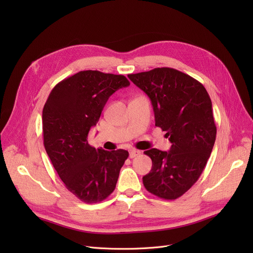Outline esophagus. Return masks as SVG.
Returning <instances> with one entry per match:
<instances>
[{
    "label": "esophagus",
    "instance_id": "34e87169",
    "mask_svg": "<svg viewBox=\"0 0 253 253\" xmlns=\"http://www.w3.org/2000/svg\"><path fill=\"white\" fill-rule=\"evenodd\" d=\"M138 155H140V152L139 151H137V150H134V149H132V150H130V152H129V157L132 159V158H135V157H137Z\"/></svg>",
    "mask_w": 253,
    "mask_h": 253
}]
</instances>
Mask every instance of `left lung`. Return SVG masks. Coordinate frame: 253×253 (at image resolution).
<instances>
[{"instance_id":"left-lung-1","label":"left lung","mask_w":253,"mask_h":253,"mask_svg":"<svg viewBox=\"0 0 253 253\" xmlns=\"http://www.w3.org/2000/svg\"><path fill=\"white\" fill-rule=\"evenodd\" d=\"M128 78L150 97L156 126L171 142L169 152H144L153 165L142 177L143 185L159 198L175 200L200 177L213 149L216 126L211 99L200 82L175 69L157 68Z\"/></svg>"}]
</instances>
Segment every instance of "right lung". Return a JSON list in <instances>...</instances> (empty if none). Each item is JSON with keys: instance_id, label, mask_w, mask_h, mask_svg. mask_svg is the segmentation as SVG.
Returning a JSON list of instances; mask_svg holds the SVG:
<instances>
[{"instance_id": "add662e5", "label": "right lung", "mask_w": 253, "mask_h": 253, "mask_svg": "<svg viewBox=\"0 0 253 253\" xmlns=\"http://www.w3.org/2000/svg\"><path fill=\"white\" fill-rule=\"evenodd\" d=\"M130 85L123 75L82 71L52 89L43 109L44 147L65 188L87 204L98 203L115 190L125 150L104 151L88 143L109 97Z\"/></svg>"}]
</instances>
